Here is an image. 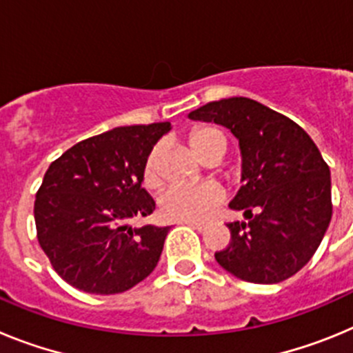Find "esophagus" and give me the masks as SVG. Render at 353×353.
<instances>
[{
	"instance_id": "34e87169",
	"label": "esophagus",
	"mask_w": 353,
	"mask_h": 353,
	"mask_svg": "<svg viewBox=\"0 0 353 353\" xmlns=\"http://www.w3.org/2000/svg\"><path fill=\"white\" fill-rule=\"evenodd\" d=\"M183 224L194 228V230H198V232H205V230H207V224H203V223H192V221H185Z\"/></svg>"
}]
</instances>
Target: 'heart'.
Segmentation results:
<instances>
[{"label":"heart","instance_id":"obj_1","mask_svg":"<svg viewBox=\"0 0 353 353\" xmlns=\"http://www.w3.org/2000/svg\"><path fill=\"white\" fill-rule=\"evenodd\" d=\"M189 143L196 154L201 155L212 146H224L226 138L219 129L215 127H198L189 134ZM159 157H161V146H155L148 154L143 168V180L148 187L157 185L161 180L159 173ZM223 192L219 187L212 183L201 185H187V183H174L162 192L159 198V207L168 219L174 221H205L219 205Z\"/></svg>","mask_w":353,"mask_h":353}]
</instances>
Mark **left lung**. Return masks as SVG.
<instances>
[{
    "label": "left lung",
    "mask_w": 353,
    "mask_h": 353,
    "mask_svg": "<svg viewBox=\"0 0 353 353\" xmlns=\"http://www.w3.org/2000/svg\"><path fill=\"white\" fill-rule=\"evenodd\" d=\"M232 130L242 154V187L230 208V245L215 260L242 281L281 283L311 260L332 217L330 170L302 127L248 99L208 102L189 113Z\"/></svg>",
    "instance_id": "obj_1"
}]
</instances>
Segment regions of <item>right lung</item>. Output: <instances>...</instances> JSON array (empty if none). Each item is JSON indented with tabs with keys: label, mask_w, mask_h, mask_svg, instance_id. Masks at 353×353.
<instances>
[{
	"label": "right lung",
	"mask_w": 353,
	"mask_h": 353,
	"mask_svg": "<svg viewBox=\"0 0 353 353\" xmlns=\"http://www.w3.org/2000/svg\"><path fill=\"white\" fill-rule=\"evenodd\" d=\"M170 121L117 127L79 141L51 162L35 199L39 244L74 288L121 293L154 272L170 226L132 228L155 201L143 168Z\"/></svg>",
	"instance_id": "right-lung-1"
}]
</instances>
